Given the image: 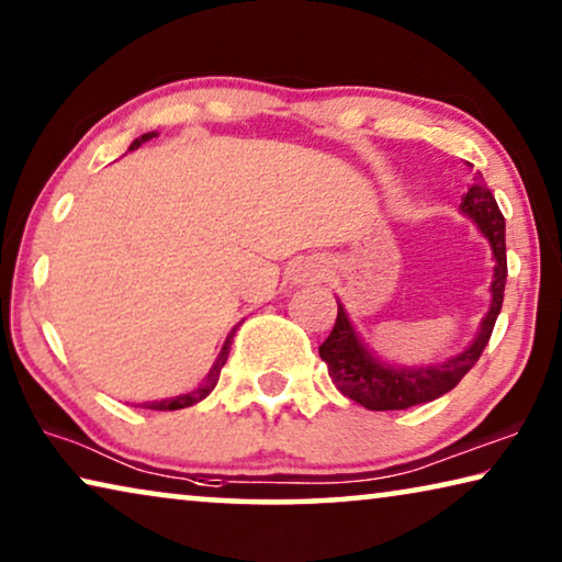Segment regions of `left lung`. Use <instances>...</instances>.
<instances>
[{"label":"left lung","mask_w":562,"mask_h":562,"mask_svg":"<svg viewBox=\"0 0 562 562\" xmlns=\"http://www.w3.org/2000/svg\"><path fill=\"white\" fill-rule=\"evenodd\" d=\"M460 211L474 221L485 238L490 240L492 256H495V276H492V304L487 316L482 318L480 331L468 349L454 357L425 367H390L382 364L374 353L367 349L361 336L353 331L347 311L339 304L334 329L318 353L329 367V376L344 396H349L361 407L386 412V409H409L417 404H427L437 396L447 394L460 384V379L477 364L485 351L492 329H495L497 314L503 308L505 279H507V254H505V218L497 209L495 195L487 191L482 176H474L468 193L462 195Z\"/></svg>","instance_id":"1"}]
</instances>
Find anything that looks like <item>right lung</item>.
<instances>
[{
	"label": "right lung",
	"instance_id": "1",
	"mask_svg": "<svg viewBox=\"0 0 562 562\" xmlns=\"http://www.w3.org/2000/svg\"><path fill=\"white\" fill-rule=\"evenodd\" d=\"M153 137H158V133H145V135H140V137H135L133 145H131V150L140 148L143 143L153 140ZM233 334H236V329H233V331L228 334V339H226V344H223V349H221V353H218V359H215V364L211 367L209 376H205L203 382L198 384L193 392H188V394H180V396H170V400H160V402H145L143 407H145V409H158V412H172V409H186V407H193V404H198V402H201V400H205V396H209V394L215 390V384H218L221 369H223V364H226V359H228V351H231Z\"/></svg>",
	"mask_w": 562,
	"mask_h": 562
}]
</instances>
